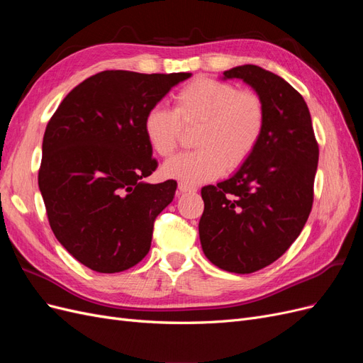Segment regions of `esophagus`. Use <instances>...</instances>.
Instances as JSON below:
<instances>
[{"label":"esophagus","instance_id":"obj_1","mask_svg":"<svg viewBox=\"0 0 363 363\" xmlns=\"http://www.w3.org/2000/svg\"><path fill=\"white\" fill-rule=\"evenodd\" d=\"M186 192H196V188L188 183H179V194H186Z\"/></svg>","mask_w":363,"mask_h":363}]
</instances>
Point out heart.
<instances>
[{
  "label": "heart",
  "mask_w": 363,
  "mask_h": 363,
  "mask_svg": "<svg viewBox=\"0 0 363 363\" xmlns=\"http://www.w3.org/2000/svg\"><path fill=\"white\" fill-rule=\"evenodd\" d=\"M265 124V104L255 91L196 79L175 94L174 111L151 107L142 128L151 150L160 157H169L183 138V127H196V150L164 163L163 174L186 183H203L216 179L225 168L242 167L256 151Z\"/></svg>",
  "instance_id": "b5f03b06"
}]
</instances>
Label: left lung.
Segmentation results:
<instances>
[{"label": "left lung", "instance_id": "obj_1", "mask_svg": "<svg viewBox=\"0 0 363 363\" xmlns=\"http://www.w3.org/2000/svg\"><path fill=\"white\" fill-rule=\"evenodd\" d=\"M255 89L267 124L256 151L232 177L201 189L199 230L206 257L228 272L271 265L298 238L313 204L318 142L304 98L256 65L224 72Z\"/></svg>", "mask_w": 363, "mask_h": 363}]
</instances>
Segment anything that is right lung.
Segmentation results:
<instances>
[{"label": "right lung", "mask_w": 363, "mask_h": 363, "mask_svg": "<svg viewBox=\"0 0 363 363\" xmlns=\"http://www.w3.org/2000/svg\"><path fill=\"white\" fill-rule=\"evenodd\" d=\"M189 72L103 71L63 98L42 142L39 189L50 227L84 267L113 274L151 247L157 215L177 182H144L157 168L144 116Z\"/></svg>", "instance_id": "1"}]
</instances>
